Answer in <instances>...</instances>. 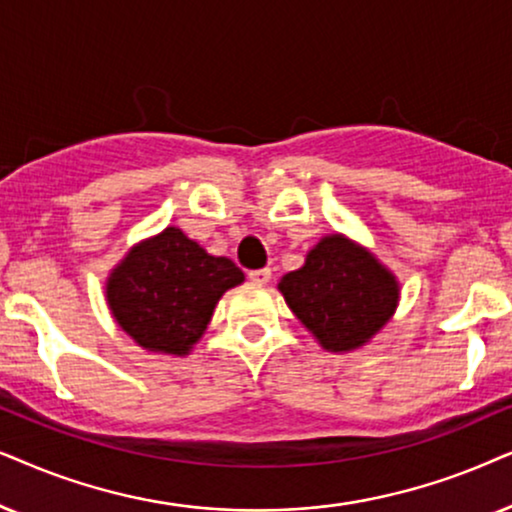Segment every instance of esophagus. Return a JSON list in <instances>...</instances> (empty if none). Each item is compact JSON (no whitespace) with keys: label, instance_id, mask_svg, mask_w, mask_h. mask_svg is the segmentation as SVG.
I'll use <instances>...</instances> for the list:
<instances>
[{"label":"esophagus","instance_id":"obj_1","mask_svg":"<svg viewBox=\"0 0 512 512\" xmlns=\"http://www.w3.org/2000/svg\"><path fill=\"white\" fill-rule=\"evenodd\" d=\"M248 278H250V283H255V285H267L271 281V269L264 267V269L250 271Z\"/></svg>","mask_w":512,"mask_h":512}]
</instances>
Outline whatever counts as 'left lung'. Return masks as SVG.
Masks as SVG:
<instances>
[{
    "label": "left lung",
    "mask_w": 512,
    "mask_h": 512,
    "mask_svg": "<svg viewBox=\"0 0 512 512\" xmlns=\"http://www.w3.org/2000/svg\"><path fill=\"white\" fill-rule=\"evenodd\" d=\"M278 290L325 351L365 346L398 309L400 285L370 250L344 234L323 236L304 267L281 278Z\"/></svg>",
    "instance_id": "left-lung-1"
}]
</instances>
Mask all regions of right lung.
<instances>
[{
    "label": "right lung",
    "instance_id": "1",
    "mask_svg": "<svg viewBox=\"0 0 512 512\" xmlns=\"http://www.w3.org/2000/svg\"><path fill=\"white\" fill-rule=\"evenodd\" d=\"M243 278L227 257L208 255L185 231L166 227L128 250L109 274L105 295L114 320L135 344L187 356L220 297Z\"/></svg>",
    "mask_w": 512,
    "mask_h": 512
}]
</instances>
